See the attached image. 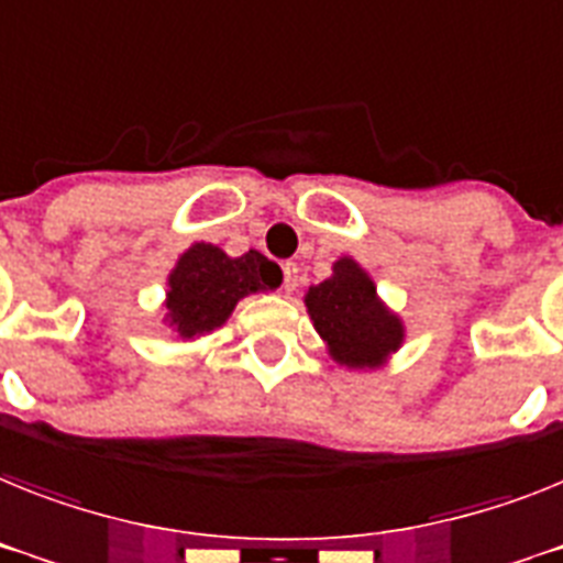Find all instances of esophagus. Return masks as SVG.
Instances as JSON below:
<instances>
[{"label": "esophagus", "mask_w": 563, "mask_h": 563, "mask_svg": "<svg viewBox=\"0 0 563 563\" xmlns=\"http://www.w3.org/2000/svg\"><path fill=\"white\" fill-rule=\"evenodd\" d=\"M283 289H286V291L297 289V266H295V263H283Z\"/></svg>", "instance_id": "34e87169"}]
</instances>
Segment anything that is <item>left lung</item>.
<instances>
[{"instance_id": "1", "label": "left lung", "mask_w": 563, "mask_h": 563, "mask_svg": "<svg viewBox=\"0 0 563 563\" xmlns=\"http://www.w3.org/2000/svg\"><path fill=\"white\" fill-rule=\"evenodd\" d=\"M306 306L334 361L363 369L380 366L404 340V325L377 300L375 283L354 260L334 263V274L311 286Z\"/></svg>"}]
</instances>
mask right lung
<instances>
[{"instance_id": "add662e5", "label": "right lung", "mask_w": 563, "mask_h": 563, "mask_svg": "<svg viewBox=\"0 0 563 563\" xmlns=\"http://www.w3.org/2000/svg\"><path fill=\"white\" fill-rule=\"evenodd\" d=\"M280 286V274L260 252L229 257L217 245H191L168 277V318L183 338L223 325L240 297Z\"/></svg>"}]
</instances>
